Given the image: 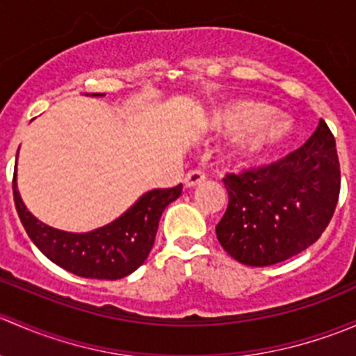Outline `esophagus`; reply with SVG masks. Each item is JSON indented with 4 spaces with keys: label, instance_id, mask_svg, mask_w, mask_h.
I'll return each instance as SVG.
<instances>
[{
    "label": "esophagus",
    "instance_id": "esophagus-1",
    "mask_svg": "<svg viewBox=\"0 0 356 356\" xmlns=\"http://www.w3.org/2000/svg\"><path fill=\"white\" fill-rule=\"evenodd\" d=\"M207 181V174H204L201 168H195V170H189L184 177L186 188H195V186H200L201 182Z\"/></svg>",
    "mask_w": 356,
    "mask_h": 356
}]
</instances>
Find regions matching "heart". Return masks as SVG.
I'll return each mask as SVG.
<instances>
[{"label": "heart", "instance_id": "b5f03b06", "mask_svg": "<svg viewBox=\"0 0 356 356\" xmlns=\"http://www.w3.org/2000/svg\"><path fill=\"white\" fill-rule=\"evenodd\" d=\"M236 124H245L234 139V152L243 160L264 156L284 143L293 131L288 117L274 113V108L264 103L238 102L213 110V127H232Z\"/></svg>", "mask_w": 356, "mask_h": 356}]
</instances>
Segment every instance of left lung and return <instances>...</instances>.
I'll return each mask as SVG.
<instances>
[{
    "mask_svg": "<svg viewBox=\"0 0 356 356\" xmlns=\"http://www.w3.org/2000/svg\"><path fill=\"white\" fill-rule=\"evenodd\" d=\"M229 204L218 243L250 267L279 264L314 245L331 222L341 189L336 141L324 120L296 152L224 179Z\"/></svg>",
    "mask_w": 356,
    "mask_h": 356,
    "instance_id": "left-lung-1",
    "label": "left lung"
}]
</instances>
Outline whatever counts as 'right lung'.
Returning a JSON list of instances; mask_svg holds the SVG:
<instances>
[{"label": "right lung", "mask_w": 356, "mask_h": 356, "mask_svg": "<svg viewBox=\"0 0 356 356\" xmlns=\"http://www.w3.org/2000/svg\"><path fill=\"white\" fill-rule=\"evenodd\" d=\"M181 193L182 184L153 189L111 224L74 234L42 224L27 210L17 189V174H13V200L29 238L53 264L86 279L115 281L141 267L155 243L161 213Z\"/></svg>", "instance_id": "add662e5"}]
</instances>
